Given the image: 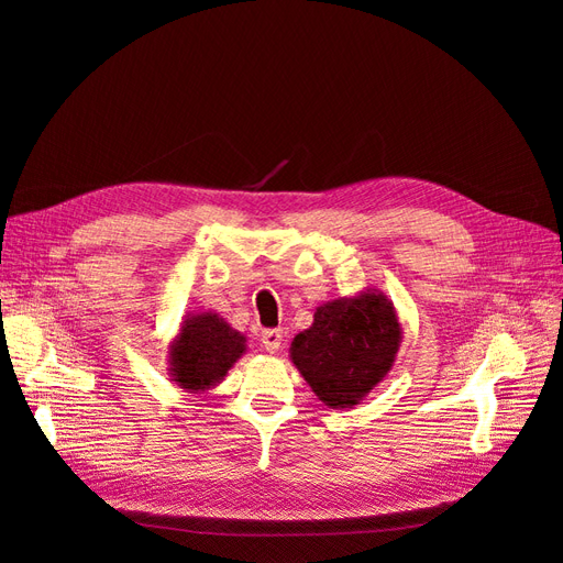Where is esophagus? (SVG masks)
Segmentation results:
<instances>
[{
	"instance_id": "obj_1",
	"label": "esophagus",
	"mask_w": 563,
	"mask_h": 563,
	"mask_svg": "<svg viewBox=\"0 0 563 563\" xmlns=\"http://www.w3.org/2000/svg\"><path fill=\"white\" fill-rule=\"evenodd\" d=\"M282 340H284V331H282V329H269V331H263V335H261V343H263V347H265L269 354L279 352Z\"/></svg>"
}]
</instances>
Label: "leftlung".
I'll list each match as a JSON object with an SVG mask.
<instances>
[{
	"instance_id": "1",
	"label": "left lung",
	"mask_w": 563,
	"mask_h": 563,
	"mask_svg": "<svg viewBox=\"0 0 563 563\" xmlns=\"http://www.w3.org/2000/svg\"><path fill=\"white\" fill-rule=\"evenodd\" d=\"M399 345L395 305L378 288H366L319 305L312 327L291 340L288 356L319 401L354 408L395 366Z\"/></svg>"
}]
</instances>
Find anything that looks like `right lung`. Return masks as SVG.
I'll return each mask as SVG.
<instances>
[{"instance_id": "right-lung-1", "label": "right lung", "mask_w": 563, "mask_h": 563, "mask_svg": "<svg viewBox=\"0 0 563 563\" xmlns=\"http://www.w3.org/2000/svg\"><path fill=\"white\" fill-rule=\"evenodd\" d=\"M246 354V335L207 310L187 312L168 343V376L187 395H203Z\"/></svg>"}]
</instances>
